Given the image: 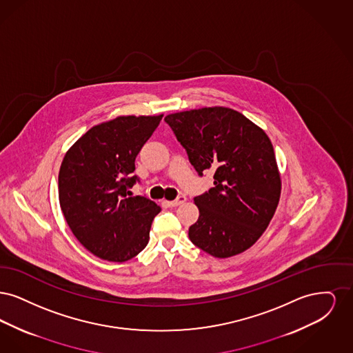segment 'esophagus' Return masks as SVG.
Instances as JSON below:
<instances>
[{"instance_id":"obj_1","label":"esophagus","mask_w":353,"mask_h":353,"mask_svg":"<svg viewBox=\"0 0 353 353\" xmlns=\"http://www.w3.org/2000/svg\"><path fill=\"white\" fill-rule=\"evenodd\" d=\"M186 201V197L185 196H179L176 200H173V201H169L168 205L170 208H174V206H179V205H181V203H184Z\"/></svg>"}]
</instances>
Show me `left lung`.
I'll use <instances>...</instances> for the list:
<instances>
[{
	"instance_id": "left-lung-1",
	"label": "left lung",
	"mask_w": 353,
	"mask_h": 353,
	"mask_svg": "<svg viewBox=\"0 0 353 353\" xmlns=\"http://www.w3.org/2000/svg\"><path fill=\"white\" fill-rule=\"evenodd\" d=\"M202 176L214 186L194 197L200 216L190 241L216 258L243 252L263 234L281 197V174L269 136L226 107H205L164 119Z\"/></svg>"
}]
</instances>
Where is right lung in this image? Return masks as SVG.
<instances>
[{"label": "right lung", "mask_w": 353, "mask_h": 353, "mask_svg": "<svg viewBox=\"0 0 353 353\" xmlns=\"http://www.w3.org/2000/svg\"><path fill=\"white\" fill-rule=\"evenodd\" d=\"M163 115L119 117L78 139L66 152L58 176L59 203L72 234L94 255L125 262L141 252L157 203L128 197L137 176L134 159Z\"/></svg>", "instance_id": "obj_1"}]
</instances>
